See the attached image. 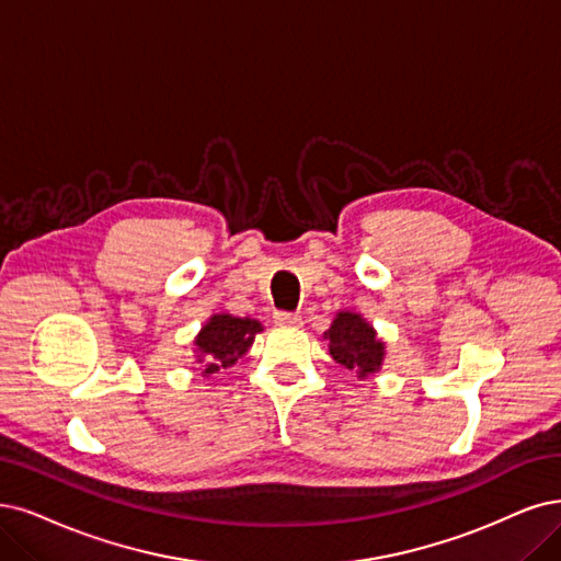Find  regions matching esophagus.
Masks as SVG:
<instances>
[{"mask_svg":"<svg viewBox=\"0 0 561 561\" xmlns=\"http://www.w3.org/2000/svg\"><path fill=\"white\" fill-rule=\"evenodd\" d=\"M273 319L282 328H298L302 323V319L298 314H291V312H275Z\"/></svg>","mask_w":561,"mask_h":561,"instance_id":"34e87169","label":"esophagus"}]
</instances>
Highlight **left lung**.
Returning <instances> with one entry per match:
<instances>
[{"mask_svg":"<svg viewBox=\"0 0 561 561\" xmlns=\"http://www.w3.org/2000/svg\"><path fill=\"white\" fill-rule=\"evenodd\" d=\"M328 351L342 367L365 381L369 375H377L386 360V342L360 312L340 309L333 323L323 333Z\"/></svg>","mask_w":561,"mask_h":561,"instance_id":"left-lung-1","label":"left lung"}]
</instances>
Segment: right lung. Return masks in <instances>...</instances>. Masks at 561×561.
<instances>
[{
	"mask_svg": "<svg viewBox=\"0 0 561 561\" xmlns=\"http://www.w3.org/2000/svg\"><path fill=\"white\" fill-rule=\"evenodd\" d=\"M259 333H263L259 319L228 312L213 314L194 337V360L203 367V377L236 365L252 348Z\"/></svg>",
	"mask_w": 561,
	"mask_h": 561,
	"instance_id": "1",
	"label": "right lung"
}]
</instances>
